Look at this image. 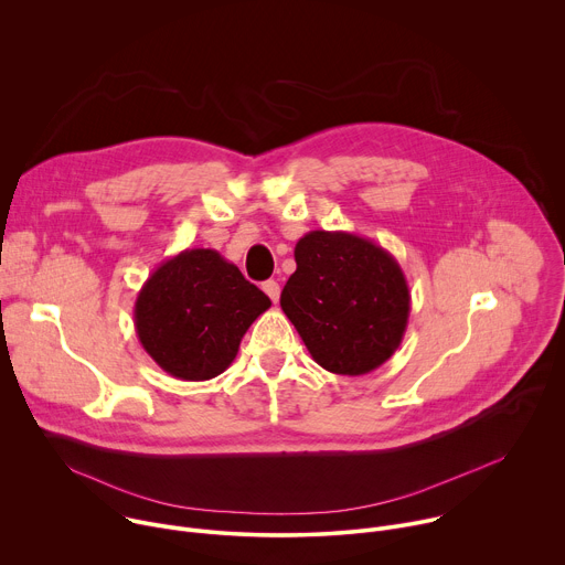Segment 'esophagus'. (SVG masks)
<instances>
[{
    "instance_id": "34e87169",
    "label": "esophagus",
    "mask_w": 565,
    "mask_h": 565,
    "mask_svg": "<svg viewBox=\"0 0 565 565\" xmlns=\"http://www.w3.org/2000/svg\"><path fill=\"white\" fill-rule=\"evenodd\" d=\"M264 292L277 303V301H279V295H281V288H279V284H277L275 279H270V281L264 284Z\"/></svg>"
}]
</instances>
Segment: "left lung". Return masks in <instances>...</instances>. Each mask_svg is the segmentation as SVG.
<instances>
[{"label":"left lung","instance_id":"1","mask_svg":"<svg viewBox=\"0 0 565 565\" xmlns=\"http://www.w3.org/2000/svg\"><path fill=\"white\" fill-rule=\"evenodd\" d=\"M281 310L312 360L338 375L382 366L407 331L412 295L391 253L351 232L312 230L295 246Z\"/></svg>","mask_w":565,"mask_h":565}]
</instances>
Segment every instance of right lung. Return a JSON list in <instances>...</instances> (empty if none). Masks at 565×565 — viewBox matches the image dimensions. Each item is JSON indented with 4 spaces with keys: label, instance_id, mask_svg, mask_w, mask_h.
Returning <instances> with one entry per match:
<instances>
[{
    "label": "right lung",
    "instance_id": "right-lung-1",
    "mask_svg": "<svg viewBox=\"0 0 565 565\" xmlns=\"http://www.w3.org/2000/svg\"><path fill=\"white\" fill-rule=\"evenodd\" d=\"M270 299L210 248H188L142 284L134 324L147 355L172 377L201 382L236 358L253 321Z\"/></svg>",
    "mask_w": 565,
    "mask_h": 565
}]
</instances>
